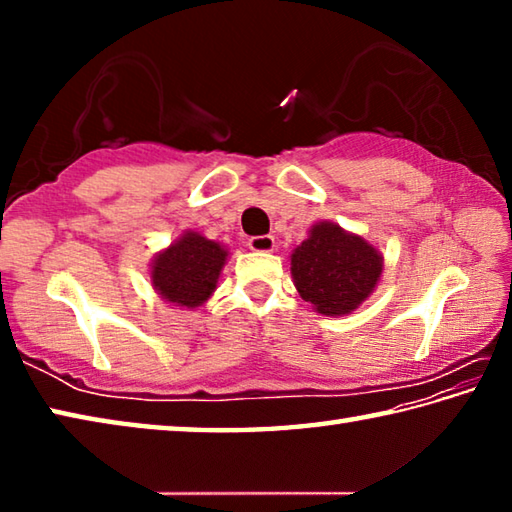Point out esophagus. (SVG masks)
Segmentation results:
<instances>
[{"mask_svg":"<svg viewBox=\"0 0 512 512\" xmlns=\"http://www.w3.org/2000/svg\"><path fill=\"white\" fill-rule=\"evenodd\" d=\"M248 248L250 250H257V253H271V250L275 248V239L273 237H250L248 239Z\"/></svg>","mask_w":512,"mask_h":512,"instance_id":"obj_1","label":"esophagus"}]
</instances>
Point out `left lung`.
Segmentation results:
<instances>
[{
    "label": "left lung",
    "mask_w": 512,
    "mask_h": 512,
    "mask_svg": "<svg viewBox=\"0 0 512 512\" xmlns=\"http://www.w3.org/2000/svg\"><path fill=\"white\" fill-rule=\"evenodd\" d=\"M296 289L325 316L350 314L370 296L381 275V257L361 237L334 223H318L291 255Z\"/></svg>",
    "instance_id": "obj_1"
}]
</instances>
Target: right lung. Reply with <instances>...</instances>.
Here are the masks:
<instances>
[{
	"instance_id": "add662e5",
	"label": "right lung",
	"mask_w": 512,
	"mask_h": 512,
	"mask_svg": "<svg viewBox=\"0 0 512 512\" xmlns=\"http://www.w3.org/2000/svg\"><path fill=\"white\" fill-rule=\"evenodd\" d=\"M228 253L196 232H187L178 244L164 250L153 264V287L178 307H198L216 289V280Z\"/></svg>"
}]
</instances>
